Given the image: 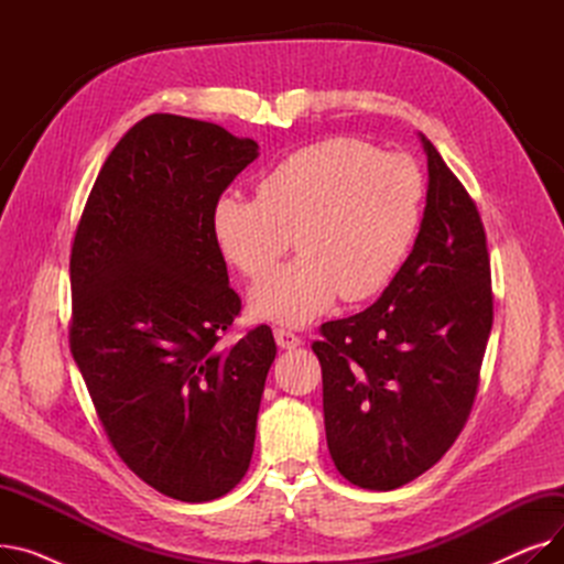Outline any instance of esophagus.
Masks as SVG:
<instances>
[{
    "label": "esophagus",
    "mask_w": 564,
    "mask_h": 564,
    "mask_svg": "<svg viewBox=\"0 0 564 564\" xmlns=\"http://www.w3.org/2000/svg\"><path fill=\"white\" fill-rule=\"evenodd\" d=\"M274 338H276V345L281 349H294V347L302 345V336H297L290 329H274Z\"/></svg>",
    "instance_id": "obj_1"
}]
</instances>
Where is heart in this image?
I'll list each match as a JSON object with an SVG mask.
<instances>
[{"instance_id":"b5f03b06","label":"heart","mask_w":564,"mask_h":564,"mask_svg":"<svg viewBox=\"0 0 564 564\" xmlns=\"http://www.w3.org/2000/svg\"><path fill=\"white\" fill-rule=\"evenodd\" d=\"M423 196V173L411 158L334 137L274 164L256 198L219 196L210 228L224 260L253 281L294 235L302 256L262 279L249 306L258 319L302 327L338 294L357 304L393 281L419 232Z\"/></svg>"}]
</instances>
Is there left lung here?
<instances>
[{"label": "left lung", "mask_w": 564, "mask_h": 564, "mask_svg": "<svg viewBox=\"0 0 564 564\" xmlns=\"http://www.w3.org/2000/svg\"><path fill=\"white\" fill-rule=\"evenodd\" d=\"M421 141L430 183L409 258L370 308L324 322L313 343L332 459L372 491L416 480L448 453L476 400L494 322L478 207Z\"/></svg>", "instance_id": "obj_1"}]
</instances>
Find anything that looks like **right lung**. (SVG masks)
<instances>
[{
  "mask_svg": "<svg viewBox=\"0 0 564 564\" xmlns=\"http://www.w3.org/2000/svg\"><path fill=\"white\" fill-rule=\"evenodd\" d=\"M256 158L221 126L145 116L102 164L73 242L70 351L98 419L130 470L185 502L245 478L276 357L267 324L219 345L242 302L210 215Z\"/></svg>",
  "mask_w": 564,
  "mask_h": 564,
  "instance_id": "right-lung-1",
  "label": "right lung"
}]
</instances>
